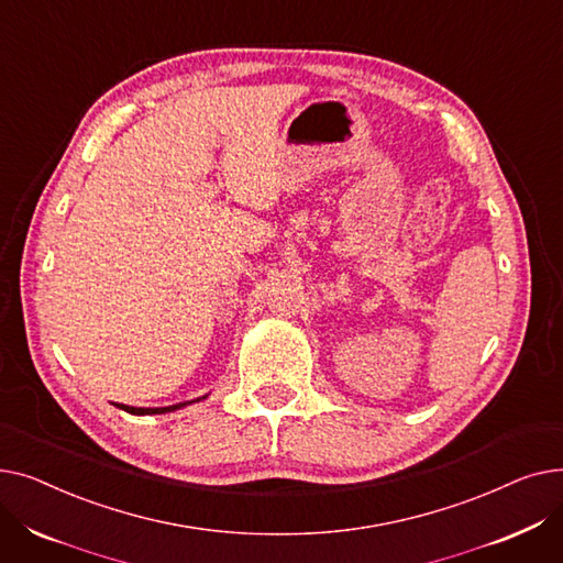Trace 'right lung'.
Returning <instances> with one entry per match:
<instances>
[{"instance_id": "1", "label": "right lung", "mask_w": 563, "mask_h": 563, "mask_svg": "<svg viewBox=\"0 0 563 563\" xmlns=\"http://www.w3.org/2000/svg\"><path fill=\"white\" fill-rule=\"evenodd\" d=\"M196 401H200V399H196ZM187 404H191V401L175 404V406H164V408H134V406L118 404V408H123V410L132 412V416H159V412H170V410H177V408H183V406H187Z\"/></svg>"}]
</instances>
